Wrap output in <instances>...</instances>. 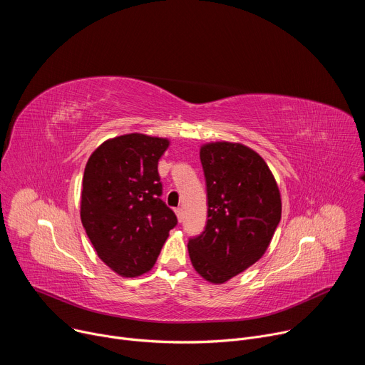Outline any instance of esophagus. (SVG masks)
I'll use <instances>...</instances> for the list:
<instances>
[{
  "label": "esophagus",
  "instance_id": "esophagus-1",
  "mask_svg": "<svg viewBox=\"0 0 365 365\" xmlns=\"http://www.w3.org/2000/svg\"><path fill=\"white\" fill-rule=\"evenodd\" d=\"M176 217H178L179 222L183 221V210H182V207H178V210H176Z\"/></svg>",
  "mask_w": 365,
  "mask_h": 365
}]
</instances>
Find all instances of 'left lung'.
Instances as JSON below:
<instances>
[{"mask_svg": "<svg viewBox=\"0 0 365 365\" xmlns=\"http://www.w3.org/2000/svg\"><path fill=\"white\" fill-rule=\"evenodd\" d=\"M206 180L205 231L187 242L193 269L222 284L263 257L282 218V197L264 159L240 143L200 147Z\"/></svg>", "mask_w": 365, "mask_h": 365, "instance_id": "left-lung-1", "label": "left lung"}]
</instances>
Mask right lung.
<instances>
[{"label": "right lung", "mask_w": 365, "mask_h": 365, "mask_svg": "<svg viewBox=\"0 0 365 365\" xmlns=\"http://www.w3.org/2000/svg\"><path fill=\"white\" fill-rule=\"evenodd\" d=\"M168 138L140 133L103 141L88 159L81 221L98 257L123 277L153 269L178 224L160 199L159 159Z\"/></svg>", "instance_id": "add662e5"}]
</instances>
